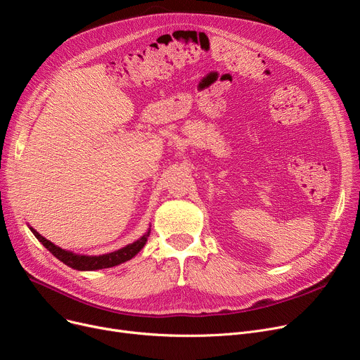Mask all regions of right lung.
I'll return each mask as SVG.
<instances>
[{
  "instance_id": "add662e5",
  "label": "right lung",
  "mask_w": 360,
  "mask_h": 360,
  "mask_svg": "<svg viewBox=\"0 0 360 360\" xmlns=\"http://www.w3.org/2000/svg\"><path fill=\"white\" fill-rule=\"evenodd\" d=\"M29 229L32 231L34 236L37 237V240L49 250V252L56 256L60 262H63L68 266H70L72 269L76 271H98V269H107V268H113L117 266V264H122L124 262L131 260L132 257H135L141 248L146 245L148 237H150V231H151V225L148 226V229L144 232V236L139 237L136 241L124 245L119 250H115L112 253H105V255H97V256H89V255H81V253H75L70 252V250L61 248L58 245H56L54 243H51L50 240H46L45 237H42L41 233L34 229L30 225H27Z\"/></svg>"
}]
</instances>
